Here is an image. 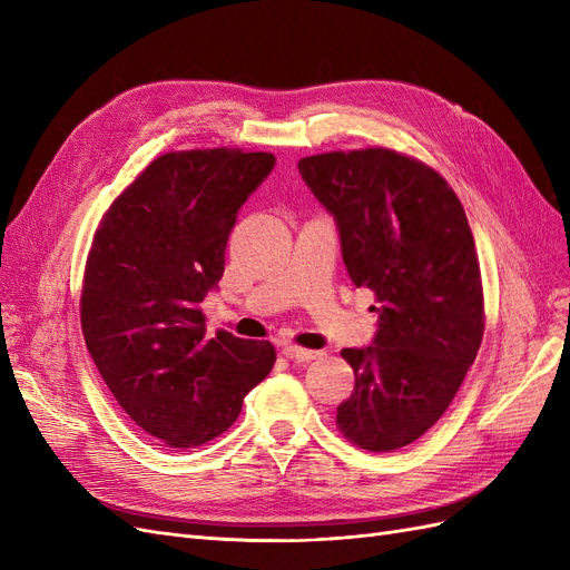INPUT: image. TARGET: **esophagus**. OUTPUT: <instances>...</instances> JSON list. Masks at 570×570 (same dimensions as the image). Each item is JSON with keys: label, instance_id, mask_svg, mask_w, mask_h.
<instances>
[{"label": "esophagus", "instance_id": "34e87169", "mask_svg": "<svg viewBox=\"0 0 570 570\" xmlns=\"http://www.w3.org/2000/svg\"><path fill=\"white\" fill-rule=\"evenodd\" d=\"M283 354H285L289 361H297V364H302V361H314V358L318 356V352L297 347V344H285V347H283Z\"/></svg>", "mask_w": 570, "mask_h": 570}]
</instances>
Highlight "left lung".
<instances>
[{
	"label": "left lung",
	"instance_id": "1",
	"mask_svg": "<svg viewBox=\"0 0 570 570\" xmlns=\"http://www.w3.org/2000/svg\"><path fill=\"white\" fill-rule=\"evenodd\" d=\"M297 166L337 220L352 283L381 304L375 344L342 352L354 392L337 430L361 450H400L440 421L485 333L469 218L450 183L402 151L340 149Z\"/></svg>",
	"mask_w": 570,
	"mask_h": 570
}]
</instances>
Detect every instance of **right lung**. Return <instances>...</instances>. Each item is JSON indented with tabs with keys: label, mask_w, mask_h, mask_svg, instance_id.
Segmentation results:
<instances>
[{
	"label": "right lung",
	"mask_w": 570,
	"mask_h": 570,
	"mask_svg": "<svg viewBox=\"0 0 570 570\" xmlns=\"http://www.w3.org/2000/svg\"><path fill=\"white\" fill-rule=\"evenodd\" d=\"M275 164L237 147L168 151L101 216L80 292L88 352L130 421L195 450L237 421L271 373V342L206 333L202 299L226 268L237 209Z\"/></svg>",
	"instance_id": "1"
}]
</instances>
